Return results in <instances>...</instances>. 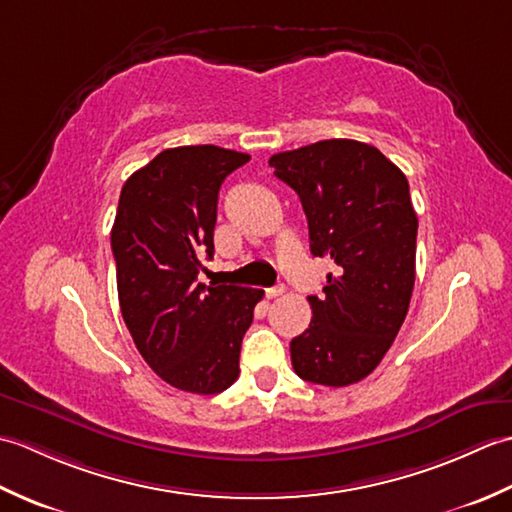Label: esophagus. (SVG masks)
Listing matches in <instances>:
<instances>
[{
    "label": "esophagus",
    "instance_id": "34e87169",
    "mask_svg": "<svg viewBox=\"0 0 512 512\" xmlns=\"http://www.w3.org/2000/svg\"><path fill=\"white\" fill-rule=\"evenodd\" d=\"M286 292V286H275V288H266V299H277Z\"/></svg>",
    "mask_w": 512,
    "mask_h": 512
}]
</instances>
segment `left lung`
I'll return each instance as SVG.
<instances>
[{
    "label": "left lung",
    "mask_w": 512,
    "mask_h": 512,
    "mask_svg": "<svg viewBox=\"0 0 512 512\" xmlns=\"http://www.w3.org/2000/svg\"><path fill=\"white\" fill-rule=\"evenodd\" d=\"M295 189L314 257L330 255L325 297H308L310 328L290 341L292 367L314 385L345 387L376 369L407 317L418 217L394 162L358 140H319L268 160Z\"/></svg>",
    "instance_id": "left-lung-1"
}]
</instances>
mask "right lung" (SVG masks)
I'll use <instances>...</instances> for the list:
<instances>
[{
    "instance_id": "right-lung-1",
    "label": "right lung",
    "mask_w": 512,
    "mask_h": 512,
    "mask_svg": "<svg viewBox=\"0 0 512 512\" xmlns=\"http://www.w3.org/2000/svg\"><path fill=\"white\" fill-rule=\"evenodd\" d=\"M248 154L215 145L165 149L127 178L112 226L118 301L140 356L171 387L220 394L264 290L198 284L213 257L217 193Z\"/></svg>"
}]
</instances>
